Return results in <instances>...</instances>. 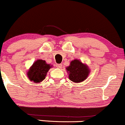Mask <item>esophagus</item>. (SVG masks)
I'll return each instance as SVG.
<instances>
[{
    "mask_svg": "<svg viewBox=\"0 0 125 125\" xmlns=\"http://www.w3.org/2000/svg\"><path fill=\"white\" fill-rule=\"evenodd\" d=\"M56 66L58 68H61L62 67V64H57Z\"/></svg>",
    "mask_w": 125,
    "mask_h": 125,
    "instance_id": "34e87169",
    "label": "esophagus"
}]
</instances>
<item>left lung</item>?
I'll return each mask as SVG.
<instances>
[{"instance_id": "8db88e82", "label": "left lung", "mask_w": 125, "mask_h": 125, "mask_svg": "<svg viewBox=\"0 0 125 125\" xmlns=\"http://www.w3.org/2000/svg\"><path fill=\"white\" fill-rule=\"evenodd\" d=\"M66 69L69 74V79L75 83L85 81L90 73L88 66L77 59L72 60L70 66L66 67Z\"/></svg>"}]
</instances>
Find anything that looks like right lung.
<instances>
[{
	"label": "right lung",
	"instance_id": "1",
	"mask_svg": "<svg viewBox=\"0 0 125 125\" xmlns=\"http://www.w3.org/2000/svg\"><path fill=\"white\" fill-rule=\"evenodd\" d=\"M45 60L38 59L35 62L27 71L28 78L35 83H40L46 78L47 73L51 68Z\"/></svg>",
	"mask_w": 125,
	"mask_h": 125
}]
</instances>
